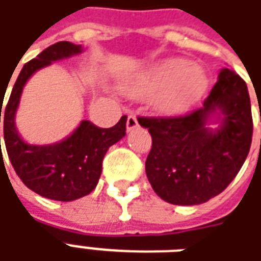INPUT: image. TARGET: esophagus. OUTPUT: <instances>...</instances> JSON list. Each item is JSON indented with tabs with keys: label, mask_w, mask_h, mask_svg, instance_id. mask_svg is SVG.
Listing matches in <instances>:
<instances>
[{
	"label": "esophagus",
	"mask_w": 261,
	"mask_h": 261,
	"mask_svg": "<svg viewBox=\"0 0 261 261\" xmlns=\"http://www.w3.org/2000/svg\"><path fill=\"white\" fill-rule=\"evenodd\" d=\"M138 118L135 115H129L127 116L126 119V129L127 130H132V129H135V127H138Z\"/></svg>",
	"instance_id": "obj_1"
}]
</instances>
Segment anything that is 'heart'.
<instances>
[{
	"label": "heart",
	"mask_w": 261,
	"mask_h": 261,
	"mask_svg": "<svg viewBox=\"0 0 261 261\" xmlns=\"http://www.w3.org/2000/svg\"><path fill=\"white\" fill-rule=\"evenodd\" d=\"M206 88L204 70L186 59H167L147 68L134 92H156L153 104L166 114H178L198 101Z\"/></svg>",
	"instance_id": "heart-1"
}]
</instances>
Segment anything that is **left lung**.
Segmentation results:
<instances>
[{
    "mask_svg": "<svg viewBox=\"0 0 261 261\" xmlns=\"http://www.w3.org/2000/svg\"><path fill=\"white\" fill-rule=\"evenodd\" d=\"M218 110L223 123L204 126ZM151 135L146 175L154 193L174 205H198L221 194L232 182L250 150L253 135L250 97L245 80L229 68L204 107L178 116H139Z\"/></svg>",
    "mask_w": 261,
    "mask_h": 261,
    "instance_id": "1",
    "label": "left lung"
}]
</instances>
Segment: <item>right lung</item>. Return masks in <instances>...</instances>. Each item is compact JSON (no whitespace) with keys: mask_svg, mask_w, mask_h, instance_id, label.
<instances>
[{"mask_svg":"<svg viewBox=\"0 0 261 261\" xmlns=\"http://www.w3.org/2000/svg\"><path fill=\"white\" fill-rule=\"evenodd\" d=\"M79 53L80 45L57 42L28 62L14 84L4 115L5 147L18 177L39 195L64 202L88 195L97 187L105 153L126 135V116H122L112 127H98L90 121H83L63 142L35 146L25 143L18 135L15 112L23 86L36 70Z\"/></svg>","mask_w":261,"mask_h":261,"instance_id":"add662e5","label":"right lung"}]
</instances>
